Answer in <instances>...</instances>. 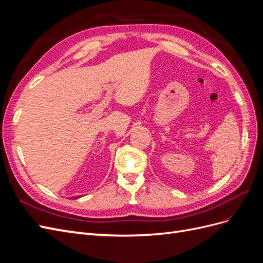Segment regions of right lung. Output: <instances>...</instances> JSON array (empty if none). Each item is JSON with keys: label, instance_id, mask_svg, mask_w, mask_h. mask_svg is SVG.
<instances>
[{"label": "right lung", "instance_id": "1", "mask_svg": "<svg viewBox=\"0 0 263 263\" xmlns=\"http://www.w3.org/2000/svg\"><path fill=\"white\" fill-rule=\"evenodd\" d=\"M76 198H77V197H76Z\"/></svg>", "mask_w": 263, "mask_h": 263}]
</instances>
